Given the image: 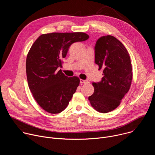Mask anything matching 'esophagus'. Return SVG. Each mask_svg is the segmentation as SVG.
<instances>
[{"mask_svg":"<svg viewBox=\"0 0 155 155\" xmlns=\"http://www.w3.org/2000/svg\"><path fill=\"white\" fill-rule=\"evenodd\" d=\"M80 82L81 84H85V83H87V80H84L80 79Z\"/></svg>","mask_w":155,"mask_h":155,"instance_id":"34e87169","label":"esophagus"}]
</instances>
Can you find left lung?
<instances>
[{
  "mask_svg": "<svg viewBox=\"0 0 155 155\" xmlns=\"http://www.w3.org/2000/svg\"><path fill=\"white\" fill-rule=\"evenodd\" d=\"M95 63L103 69L100 82L93 83L94 93L88 97L97 112L108 113L118 107L128 92L132 79L129 53L123 43L112 35L100 37L94 47Z\"/></svg>",
  "mask_w": 155,
  "mask_h": 155,
  "instance_id": "left-lung-1",
  "label": "left lung"
}]
</instances>
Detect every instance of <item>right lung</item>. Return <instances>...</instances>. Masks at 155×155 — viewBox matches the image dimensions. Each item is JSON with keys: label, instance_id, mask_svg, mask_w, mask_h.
Instances as JSON below:
<instances>
[{"label": "right lung", "instance_id": "obj_1", "mask_svg": "<svg viewBox=\"0 0 155 155\" xmlns=\"http://www.w3.org/2000/svg\"><path fill=\"white\" fill-rule=\"evenodd\" d=\"M88 38L83 32H53L41 35L32 45L26 64L28 85L35 100L46 112H62L72 98L80 79L65 76L58 68H62L61 59L72 44Z\"/></svg>", "mask_w": 155, "mask_h": 155}]
</instances>
